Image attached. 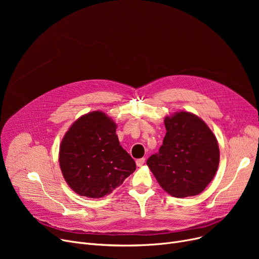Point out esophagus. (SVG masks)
<instances>
[{"label":"esophagus","instance_id":"obj_1","mask_svg":"<svg viewBox=\"0 0 259 259\" xmlns=\"http://www.w3.org/2000/svg\"><path fill=\"white\" fill-rule=\"evenodd\" d=\"M145 158L143 157V158H140V159H137V166H139V167H141V166H143L144 164H145Z\"/></svg>","mask_w":259,"mask_h":259}]
</instances>
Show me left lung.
I'll return each instance as SVG.
<instances>
[{"instance_id":"8db88e82","label":"left lung","mask_w":259,"mask_h":259,"mask_svg":"<svg viewBox=\"0 0 259 259\" xmlns=\"http://www.w3.org/2000/svg\"><path fill=\"white\" fill-rule=\"evenodd\" d=\"M166 135L157 153L147 160L156 181L174 197L201 193L220 164L217 140L206 122L190 112L165 118Z\"/></svg>"}]
</instances>
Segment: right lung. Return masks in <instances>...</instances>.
Here are the masks:
<instances>
[{
  "mask_svg": "<svg viewBox=\"0 0 259 259\" xmlns=\"http://www.w3.org/2000/svg\"><path fill=\"white\" fill-rule=\"evenodd\" d=\"M115 122L101 111L80 116L65 134L60 167L75 193L90 198L110 194L137 168L121 148Z\"/></svg>",
  "mask_w": 259,
  "mask_h": 259,
  "instance_id": "right-lung-1",
  "label": "right lung"
}]
</instances>
